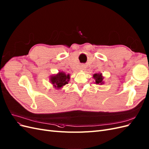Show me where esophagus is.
I'll return each instance as SVG.
<instances>
[{
    "label": "esophagus",
    "mask_w": 149,
    "mask_h": 149,
    "mask_svg": "<svg viewBox=\"0 0 149 149\" xmlns=\"http://www.w3.org/2000/svg\"><path fill=\"white\" fill-rule=\"evenodd\" d=\"M84 69H85V66H82L81 67V70H84Z\"/></svg>",
    "instance_id": "34e87169"
}]
</instances>
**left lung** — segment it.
<instances>
[{
	"label": "left lung",
	"instance_id": "1",
	"mask_svg": "<svg viewBox=\"0 0 149 149\" xmlns=\"http://www.w3.org/2000/svg\"><path fill=\"white\" fill-rule=\"evenodd\" d=\"M93 78L95 80V83L96 84H104L103 79L104 77L103 76L102 73H95L93 74Z\"/></svg>",
	"mask_w": 149,
	"mask_h": 149
}]
</instances>
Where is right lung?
Here are the masks:
<instances>
[{
  "instance_id": "1",
  "label": "right lung",
  "mask_w": 149,
  "mask_h": 149,
  "mask_svg": "<svg viewBox=\"0 0 149 149\" xmlns=\"http://www.w3.org/2000/svg\"><path fill=\"white\" fill-rule=\"evenodd\" d=\"M70 79V74H66L65 72L59 71V73L50 76V83L56 89L59 90L68 83Z\"/></svg>"
}]
</instances>
